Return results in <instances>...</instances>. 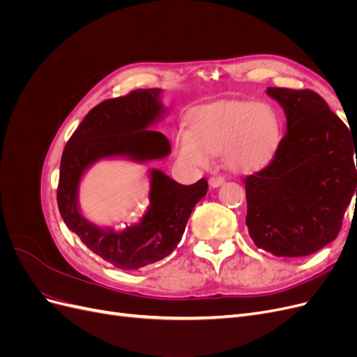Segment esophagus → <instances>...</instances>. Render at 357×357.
Instances as JSON below:
<instances>
[{
	"mask_svg": "<svg viewBox=\"0 0 357 357\" xmlns=\"http://www.w3.org/2000/svg\"><path fill=\"white\" fill-rule=\"evenodd\" d=\"M223 183H225V178L220 177V176H214V177H211V178L208 180V185H210V188H213V189L222 186Z\"/></svg>",
	"mask_w": 357,
	"mask_h": 357,
	"instance_id": "34e87169",
	"label": "esophagus"
}]
</instances>
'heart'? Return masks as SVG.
<instances>
[{
  "instance_id": "obj_1",
  "label": "heart",
  "mask_w": 357,
  "mask_h": 357,
  "mask_svg": "<svg viewBox=\"0 0 357 357\" xmlns=\"http://www.w3.org/2000/svg\"><path fill=\"white\" fill-rule=\"evenodd\" d=\"M282 142V121L273 105L248 100L202 105L189 117V129L176 135V153L183 165L207 168L211 156H223L235 172L264 168Z\"/></svg>"
}]
</instances>
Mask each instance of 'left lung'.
<instances>
[{
	"label": "left lung",
	"mask_w": 357,
	"mask_h": 357,
	"mask_svg": "<svg viewBox=\"0 0 357 357\" xmlns=\"http://www.w3.org/2000/svg\"><path fill=\"white\" fill-rule=\"evenodd\" d=\"M287 119L269 164L247 176L245 225L253 243L278 257L316 253L337 238L357 197V143L316 92L268 88Z\"/></svg>",
	"instance_id": "1"
}]
</instances>
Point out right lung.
Returning <instances> with one entry per match:
<instances>
[{
    "label": "right lung",
    "mask_w": 357,
    "mask_h": 357,
    "mask_svg": "<svg viewBox=\"0 0 357 357\" xmlns=\"http://www.w3.org/2000/svg\"><path fill=\"white\" fill-rule=\"evenodd\" d=\"M160 93L158 88L137 89L93 107L68 139L61 158L58 207L63 222L89 250L128 271L155 264L176 250L193 207L208 189L205 178L185 186L160 169H152L150 205L138 223L114 231L100 228L80 213V180L96 160L128 158L149 162L169 155L168 138L147 129L165 114Z\"/></svg>",
    "instance_id": "obj_1"
}]
</instances>
